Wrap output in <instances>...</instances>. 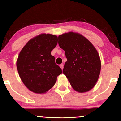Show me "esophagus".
<instances>
[{"instance_id":"34e87169","label":"esophagus","mask_w":121,"mask_h":121,"mask_svg":"<svg viewBox=\"0 0 121 121\" xmlns=\"http://www.w3.org/2000/svg\"><path fill=\"white\" fill-rule=\"evenodd\" d=\"M60 66L61 69L62 70L63 69V68H64V65H63V64H61V65H60Z\"/></svg>"}]
</instances>
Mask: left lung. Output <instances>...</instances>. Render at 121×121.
<instances>
[{"mask_svg":"<svg viewBox=\"0 0 121 121\" xmlns=\"http://www.w3.org/2000/svg\"><path fill=\"white\" fill-rule=\"evenodd\" d=\"M59 44L65 51L67 59L62 72L73 88L80 93L91 90L97 82L101 70L96 49L86 38L72 31L60 35Z\"/></svg>","mask_w":121,"mask_h":121,"instance_id":"obj_1","label":"left lung"}]
</instances>
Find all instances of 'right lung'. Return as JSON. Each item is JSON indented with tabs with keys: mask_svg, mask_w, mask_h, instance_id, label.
Listing matches in <instances>:
<instances>
[{
	"mask_svg": "<svg viewBox=\"0 0 121 121\" xmlns=\"http://www.w3.org/2000/svg\"><path fill=\"white\" fill-rule=\"evenodd\" d=\"M57 37L41 34L29 40L20 52L16 62L21 81L30 91L44 94L56 82L62 70L51 54L57 44Z\"/></svg>",
	"mask_w": 121,
	"mask_h": 121,
	"instance_id": "1",
	"label": "right lung"
}]
</instances>
